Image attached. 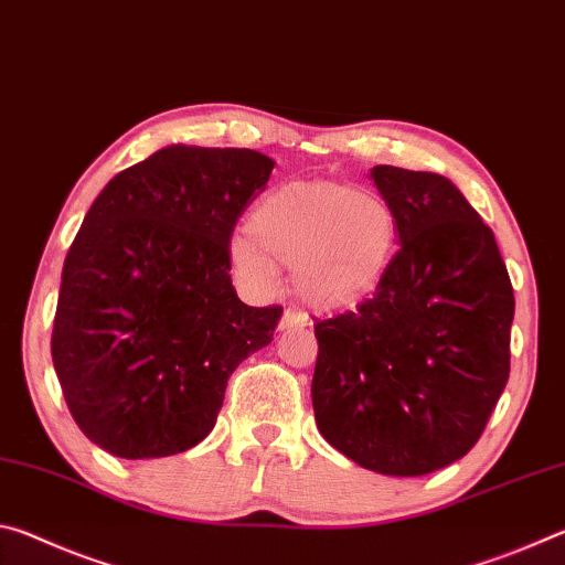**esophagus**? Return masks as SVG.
<instances>
[{
  "mask_svg": "<svg viewBox=\"0 0 565 565\" xmlns=\"http://www.w3.org/2000/svg\"><path fill=\"white\" fill-rule=\"evenodd\" d=\"M306 319L301 311H294V309H286L284 317L279 321V331H291V329H303L306 327Z\"/></svg>",
  "mask_w": 565,
  "mask_h": 565,
  "instance_id": "1",
  "label": "esophagus"
}]
</instances>
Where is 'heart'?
<instances>
[{
    "mask_svg": "<svg viewBox=\"0 0 565 565\" xmlns=\"http://www.w3.org/2000/svg\"><path fill=\"white\" fill-rule=\"evenodd\" d=\"M398 216L384 196L341 181L296 179L256 202L228 242V264L248 291L271 294L294 269L309 309L339 313L369 301L394 266Z\"/></svg>",
    "mask_w": 565,
    "mask_h": 565,
    "instance_id": "1",
    "label": "heart"
}]
</instances>
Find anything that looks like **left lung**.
Wrapping results in <instances>:
<instances>
[{
  "label": "left lung",
  "instance_id": "left-lung-1",
  "mask_svg": "<svg viewBox=\"0 0 565 565\" xmlns=\"http://www.w3.org/2000/svg\"><path fill=\"white\" fill-rule=\"evenodd\" d=\"M401 248L356 311L313 323L311 401L321 436L384 476H424L481 438L511 371L513 289L495 246L451 179L374 167Z\"/></svg>",
  "mask_w": 565,
  "mask_h": 565
}]
</instances>
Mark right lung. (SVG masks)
Instances as JSON below:
<instances>
[{"label":"right lung","mask_w":565,"mask_h":565,"mask_svg":"<svg viewBox=\"0 0 565 565\" xmlns=\"http://www.w3.org/2000/svg\"><path fill=\"white\" fill-rule=\"evenodd\" d=\"M274 159L171 145L119 171L66 254L52 361L76 426L119 458L212 434L226 381L269 347L281 306H246L228 242Z\"/></svg>","instance_id":"right-lung-1"}]
</instances>
